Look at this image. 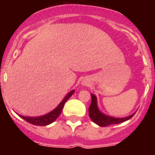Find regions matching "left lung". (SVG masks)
<instances>
[{
	"label": "left lung",
	"mask_w": 155,
	"mask_h": 155,
	"mask_svg": "<svg viewBox=\"0 0 155 155\" xmlns=\"http://www.w3.org/2000/svg\"><path fill=\"white\" fill-rule=\"evenodd\" d=\"M91 104H90V107H89V116H90V119L95 124H96L100 127H106L111 124H117L122 123V122L130 120L135 114L134 113V114H131V115L128 116V117H121V118H120V117L117 118V117H111V116H108L99 111L97 105L96 96L91 93Z\"/></svg>",
	"instance_id": "8db88e82"
}]
</instances>
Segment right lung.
I'll return each mask as SVG.
<instances>
[{
    "label": "right lung",
    "mask_w": 155,
    "mask_h": 155,
    "mask_svg": "<svg viewBox=\"0 0 155 155\" xmlns=\"http://www.w3.org/2000/svg\"><path fill=\"white\" fill-rule=\"evenodd\" d=\"M74 90L69 92L67 94V96L64 98L63 100L59 103V105L55 109L49 112L48 114H44L43 116H40V117H25V116L19 115V114H18V115L27 122H28V123L31 124L33 125H36V126H47V125L50 124L53 122H54L56 120V118L60 115L65 102L71 97V95L74 93Z\"/></svg>",
    "instance_id": "1"
}]
</instances>
